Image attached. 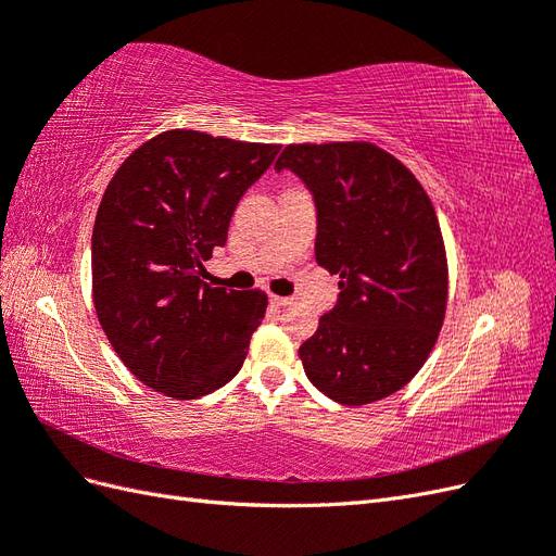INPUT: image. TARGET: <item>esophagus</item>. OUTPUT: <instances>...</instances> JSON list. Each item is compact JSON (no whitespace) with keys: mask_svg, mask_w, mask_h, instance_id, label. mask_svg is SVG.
I'll return each instance as SVG.
<instances>
[{"mask_svg":"<svg viewBox=\"0 0 556 556\" xmlns=\"http://www.w3.org/2000/svg\"><path fill=\"white\" fill-rule=\"evenodd\" d=\"M271 306H276V308H285V306H290L292 304V299H288V296H276V294H271Z\"/></svg>","mask_w":556,"mask_h":556,"instance_id":"1","label":"esophagus"}]
</instances>
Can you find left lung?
<instances>
[{
	"instance_id": "obj_1",
	"label": "left lung",
	"mask_w": 556,
	"mask_h": 556,
	"mask_svg": "<svg viewBox=\"0 0 556 556\" xmlns=\"http://www.w3.org/2000/svg\"><path fill=\"white\" fill-rule=\"evenodd\" d=\"M276 169L308 185L315 260L341 278L339 304L299 348L308 380L343 406L399 392L431 355L447 308V255L427 190L368 141L290 143Z\"/></svg>"
}]
</instances>
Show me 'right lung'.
I'll return each mask as SVG.
<instances>
[{
	"label": "right lung",
	"mask_w": 556,
	"mask_h": 556,
	"mask_svg": "<svg viewBox=\"0 0 556 556\" xmlns=\"http://www.w3.org/2000/svg\"><path fill=\"white\" fill-rule=\"evenodd\" d=\"M278 150L169 129L111 178L92 229V301L117 357L150 390L199 399L241 371L268 296L201 276Z\"/></svg>",
	"instance_id": "1"
}]
</instances>
